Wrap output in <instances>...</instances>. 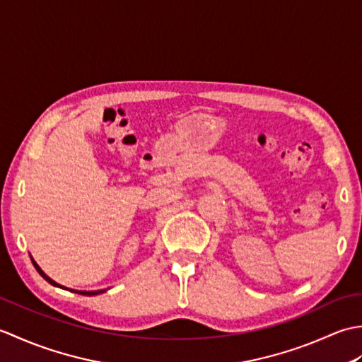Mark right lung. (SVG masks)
<instances>
[{
    "mask_svg": "<svg viewBox=\"0 0 362 362\" xmlns=\"http://www.w3.org/2000/svg\"><path fill=\"white\" fill-rule=\"evenodd\" d=\"M33 263H34V266H35V269H37V271H38V274H40L42 276H43V279L46 280V281H48V283H51V284H54V286H59V288H64V286H60V284H57L56 281H52L51 279H49V276L48 275H46L43 271H42V269L40 267H38V264L35 263V261H33ZM65 289V288H64ZM73 291V289H71ZM73 292H79V294H82V296H98V294H101V292H104V289H101V291H73Z\"/></svg>",
    "mask_w": 362,
    "mask_h": 362,
    "instance_id": "1",
    "label": "right lung"
}]
</instances>
